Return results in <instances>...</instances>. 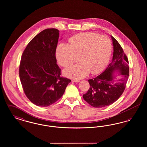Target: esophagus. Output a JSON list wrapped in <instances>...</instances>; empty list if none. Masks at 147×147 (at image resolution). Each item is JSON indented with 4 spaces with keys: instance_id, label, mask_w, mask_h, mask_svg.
I'll use <instances>...</instances> for the list:
<instances>
[{
    "instance_id": "obj_1",
    "label": "esophagus",
    "mask_w": 147,
    "mask_h": 147,
    "mask_svg": "<svg viewBox=\"0 0 147 147\" xmlns=\"http://www.w3.org/2000/svg\"><path fill=\"white\" fill-rule=\"evenodd\" d=\"M72 81H73V82H76V83H78V82H80V80H78H78H77V79H76V80L73 79Z\"/></svg>"
}]
</instances>
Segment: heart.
Masks as SVG:
<instances>
[{
	"label": "heart",
	"instance_id": "heart-1",
	"mask_svg": "<svg viewBox=\"0 0 147 147\" xmlns=\"http://www.w3.org/2000/svg\"><path fill=\"white\" fill-rule=\"evenodd\" d=\"M69 45L61 43L56 49L58 62L65 68L70 67L79 56L80 63L64 71L65 76L74 79L86 77L91 71L96 74L104 70L110 59L112 44L105 35L87 32L74 35Z\"/></svg>",
	"mask_w": 147,
	"mask_h": 147
}]
</instances>
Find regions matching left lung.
<instances>
[{
	"label": "left lung",
	"mask_w": 147,
	"mask_h": 147,
	"mask_svg": "<svg viewBox=\"0 0 147 147\" xmlns=\"http://www.w3.org/2000/svg\"><path fill=\"white\" fill-rule=\"evenodd\" d=\"M111 36L113 46L112 62L103 73L88 80L90 88L83 95L84 100L94 107L107 106L117 100L125 89L129 76L127 57L117 41ZM116 70L121 76L119 80L114 76Z\"/></svg>",
	"instance_id": "1"
}]
</instances>
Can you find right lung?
<instances>
[{
    "label": "right lung",
    "mask_w": 147,
    "mask_h": 147,
    "mask_svg": "<svg viewBox=\"0 0 147 147\" xmlns=\"http://www.w3.org/2000/svg\"><path fill=\"white\" fill-rule=\"evenodd\" d=\"M58 38V30L45 29L30 41L21 56V85L27 98L38 106L47 107L56 102L71 82L61 77L57 64Z\"/></svg>",
    "instance_id": "right-lung-1"
}]
</instances>
